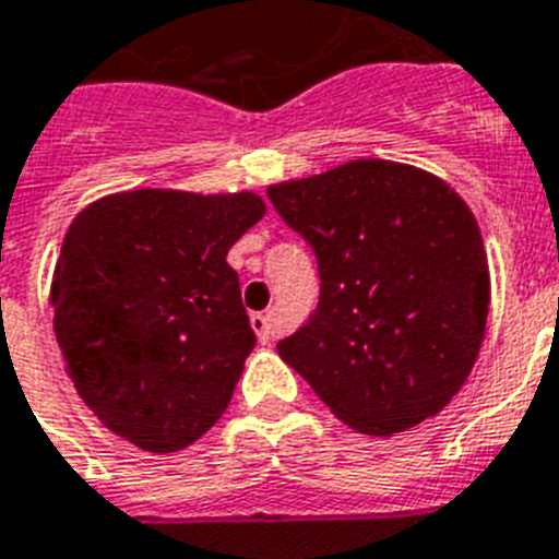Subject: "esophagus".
<instances>
[{
  "instance_id": "esophagus-1",
  "label": "esophagus",
  "mask_w": 559,
  "mask_h": 559,
  "mask_svg": "<svg viewBox=\"0 0 559 559\" xmlns=\"http://www.w3.org/2000/svg\"><path fill=\"white\" fill-rule=\"evenodd\" d=\"M251 329L257 331L260 336V343H269L271 336H274V320H271V313H251Z\"/></svg>"
}]
</instances>
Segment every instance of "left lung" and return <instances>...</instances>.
Listing matches in <instances>:
<instances>
[{"instance_id":"1","label":"left lung","mask_w":559,"mask_h":559,"mask_svg":"<svg viewBox=\"0 0 559 559\" xmlns=\"http://www.w3.org/2000/svg\"><path fill=\"white\" fill-rule=\"evenodd\" d=\"M317 253L320 302L276 343L336 417L373 437L440 414L486 334L488 262L477 219L414 165L354 159L269 188Z\"/></svg>"}]
</instances>
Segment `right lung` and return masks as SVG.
<instances>
[{
    "instance_id": "obj_1",
    "label": "right lung",
    "mask_w": 559,
    "mask_h": 559,
    "mask_svg": "<svg viewBox=\"0 0 559 559\" xmlns=\"http://www.w3.org/2000/svg\"><path fill=\"white\" fill-rule=\"evenodd\" d=\"M257 193L124 191L62 239L50 306L64 366L114 435L154 454L200 440L257 345L225 257L257 225Z\"/></svg>"
}]
</instances>
